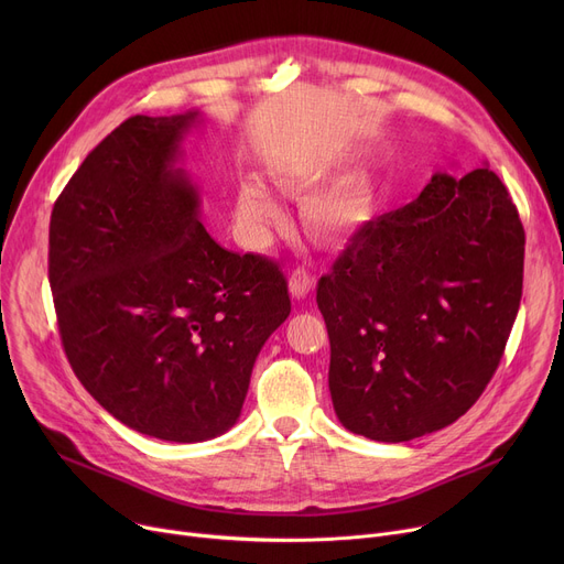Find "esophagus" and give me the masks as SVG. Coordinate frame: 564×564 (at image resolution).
Returning a JSON list of instances; mask_svg holds the SVG:
<instances>
[{
  "label": "esophagus",
  "mask_w": 564,
  "mask_h": 564,
  "mask_svg": "<svg viewBox=\"0 0 564 564\" xmlns=\"http://www.w3.org/2000/svg\"><path fill=\"white\" fill-rule=\"evenodd\" d=\"M313 288H315V279L304 270V267H297V270L290 274V294L294 300H304Z\"/></svg>",
  "instance_id": "obj_1"
}]
</instances>
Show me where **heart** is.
I'll list each match as a JSON object with an SVG mask.
<instances>
[{
    "label": "heart",
    "instance_id": "heart-1",
    "mask_svg": "<svg viewBox=\"0 0 564 564\" xmlns=\"http://www.w3.org/2000/svg\"><path fill=\"white\" fill-rule=\"evenodd\" d=\"M368 192L359 185H345L311 196L304 205V221L319 237L340 240L354 228H359L368 219ZM235 215L247 240L251 245H262L270 228L283 219V205L264 183L247 177L237 189Z\"/></svg>",
    "mask_w": 564,
    "mask_h": 564
}]
</instances>
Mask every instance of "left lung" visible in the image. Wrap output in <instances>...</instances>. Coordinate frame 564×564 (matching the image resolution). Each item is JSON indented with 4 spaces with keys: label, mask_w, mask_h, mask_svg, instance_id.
I'll return each instance as SVG.
<instances>
[{
    "label": "left lung",
    "mask_w": 564,
    "mask_h": 564,
    "mask_svg": "<svg viewBox=\"0 0 564 564\" xmlns=\"http://www.w3.org/2000/svg\"><path fill=\"white\" fill-rule=\"evenodd\" d=\"M525 232L487 169L434 173L354 232L317 281L329 391L354 434L400 443L455 423L494 377L523 288Z\"/></svg>",
    "instance_id": "8db88e82"
}]
</instances>
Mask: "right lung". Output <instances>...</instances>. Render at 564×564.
<instances>
[{"label": "right lung", "instance_id": "1", "mask_svg": "<svg viewBox=\"0 0 564 564\" xmlns=\"http://www.w3.org/2000/svg\"><path fill=\"white\" fill-rule=\"evenodd\" d=\"M200 111L132 116L56 198L50 288L66 357L123 425L175 443L230 430L290 315L279 264L219 247L181 160Z\"/></svg>", "mask_w": 564, "mask_h": 564}]
</instances>
